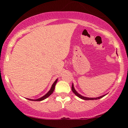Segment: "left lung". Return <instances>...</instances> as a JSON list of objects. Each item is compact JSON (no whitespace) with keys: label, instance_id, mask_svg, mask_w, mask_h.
Returning <instances> with one entry per match:
<instances>
[{"label":"left lung","instance_id":"obj_1","mask_svg":"<svg viewBox=\"0 0 128 128\" xmlns=\"http://www.w3.org/2000/svg\"><path fill=\"white\" fill-rule=\"evenodd\" d=\"M72 92H74L75 95H76L78 96V97H79L81 99H83V100H98V99H100V98H101L104 97L106 95V94H105V95H103V96H101L100 97H95V98H89V97H84V96H82V95H80V94H78V92H76V90H75L74 88V86H73V84H72Z\"/></svg>","mask_w":128,"mask_h":128}]
</instances>
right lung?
Here are the masks:
<instances>
[{
	"instance_id": "right-lung-1",
	"label": "right lung",
	"mask_w": 128,
	"mask_h": 128,
	"mask_svg": "<svg viewBox=\"0 0 128 128\" xmlns=\"http://www.w3.org/2000/svg\"><path fill=\"white\" fill-rule=\"evenodd\" d=\"M57 81H58V78L56 80H55V82H54V83H53V84L52 85V87L51 88H50V90L49 91V92H47V93L45 94V95H44V96H42V97L40 98H38V99H36V100H32V99H29V98H27L28 100H29L30 101H42L46 99V98H48L49 96L51 95V94H52V92H54V89H55V85H56V83H57Z\"/></svg>"
}]
</instances>
